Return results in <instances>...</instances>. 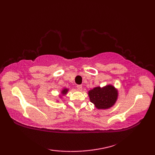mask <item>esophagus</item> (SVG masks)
I'll return each mask as SVG.
<instances>
[{
  "instance_id": "1",
  "label": "esophagus",
  "mask_w": 155,
  "mask_h": 155,
  "mask_svg": "<svg viewBox=\"0 0 155 155\" xmlns=\"http://www.w3.org/2000/svg\"><path fill=\"white\" fill-rule=\"evenodd\" d=\"M77 90L78 91H82V86H81V85H78V86L77 87Z\"/></svg>"
}]
</instances>
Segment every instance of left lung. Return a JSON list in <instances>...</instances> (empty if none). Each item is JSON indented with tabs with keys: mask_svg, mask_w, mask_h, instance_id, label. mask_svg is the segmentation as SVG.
Listing matches in <instances>:
<instances>
[{
	"mask_svg": "<svg viewBox=\"0 0 155 155\" xmlns=\"http://www.w3.org/2000/svg\"><path fill=\"white\" fill-rule=\"evenodd\" d=\"M90 101L93 103L97 109L106 110L113 107L118 99V91L112 84H107L101 87H94L88 91Z\"/></svg>",
	"mask_w": 155,
	"mask_h": 155,
	"instance_id": "left-lung-1",
	"label": "left lung"
}]
</instances>
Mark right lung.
I'll return each mask as SVG.
<instances>
[{"label":"right lung","mask_w":155,"mask_h":155,"mask_svg":"<svg viewBox=\"0 0 155 155\" xmlns=\"http://www.w3.org/2000/svg\"><path fill=\"white\" fill-rule=\"evenodd\" d=\"M69 91V89L68 88H62V91H61V93L59 94V97L60 98H62V97H63V96H64V95H66L67 94V93H68V91ZM58 101V100H57Z\"/></svg>","instance_id":"obj_1"}]
</instances>
